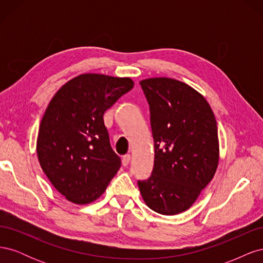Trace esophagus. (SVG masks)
Instances as JSON below:
<instances>
[{
  "label": "esophagus",
  "instance_id": "1",
  "mask_svg": "<svg viewBox=\"0 0 263 263\" xmlns=\"http://www.w3.org/2000/svg\"><path fill=\"white\" fill-rule=\"evenodd\" d=\"M122 162H123V165H124V166L128 165L129 162H130V155H125V156H123Z\"/></svg>",
  "mask_w": 263,
  "mask_h": 263
}]
</instances>
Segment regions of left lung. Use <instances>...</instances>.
I'll return each instance as SVG.
<instances>
[{
	"label": "left lung",
	"instance_id": "obj_1",
	"mask_svg": "<svg viewBox=\"0 0 263 263\" xmlns=\"http://www.w3.org/2000/svg\"><path fill=\"white\" fill-rule=\"evenodd\" d=\"M139 83L149 104L155 162L138 186L149 209L176 215L192 206L216 172L217 123L208 101L190 85L170 78Z\"/></svg>",
	"mask_w": 263,
	"mask_h": 263
}]
</instances>
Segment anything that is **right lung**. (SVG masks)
Returning <instances> with one entry per match:
<instances>
[{
  "instance_id": "1",
  "label": "right lung",
  "mask_w": 263,
  "mask_h": 263,
  "mask_svg": "<svg viewBox=\"0 0 263 263\" xmlns=\"http://www.w3.org/2000/svg\"><path fill=\"white\" fill-rule=\"evenodd\" d=\"M134 87L130 78L80 74L62 85L43 116L37 156L47 178L74 204H89L121 166L109 144L105 110Z\"/></svg>"
}]
</instances>
